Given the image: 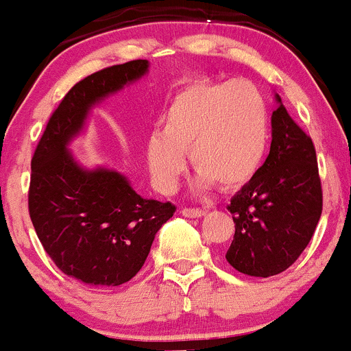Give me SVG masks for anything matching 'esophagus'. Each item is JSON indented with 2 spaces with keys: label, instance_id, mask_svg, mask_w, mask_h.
<instances>
[{
  "label": "esophagus",
  "instance_id": "obj_1",
  "mask_svg": "<svg viewBox=\"0 0 351 351\" xmlns=\"http://www.w3.org/2000/svg\"><path fill=\"white\" fill-rule=\"evenodd\" d=\"M180 213H182V216H186V218H199V216H204V211L197 208H182Z\"/></svg>",
  "mask_w": 351,
  "mask_h": 351
}]
</instances>
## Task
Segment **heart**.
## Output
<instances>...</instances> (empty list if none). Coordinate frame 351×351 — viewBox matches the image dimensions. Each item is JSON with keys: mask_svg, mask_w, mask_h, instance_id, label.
Masks as SVG:
<instances>
[{"mask_svg": "<svg viewBox=\"0 0 351 351\" xmlns=\"http://www.w3.org/2000/svg\"><path fill=\"white\" fill-rule=\"evenodd\" d=\"M270 136L269 106L252 82L194 81L165 108L162 130L147 138L150 177L160 193H172L189 155L197 186L230 191L258 172Z\"/></svg>", "mask_w": 351, "mask_h": 351, "instance_id": "heart-1", "label": "heart"}]
</instances>
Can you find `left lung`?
<instances>
[{
    "mask_svg": "<svg viewBox=\"0 0 351 351\" xmlns=\"http://www.w3.org/2000/svg\"><path fill=\"white\" fill-rule=\"evenodd\" d=\"M272 143L258 172L231 197L234 237L226 260L238 272L270 277L304 252L323 211V189L311 136L277 96Z\"/></svg>",
    "mask_w": 351,
    "mask_h": 351,
    "instance_id": "1",
    "label": "left lung"
}]
</instances>
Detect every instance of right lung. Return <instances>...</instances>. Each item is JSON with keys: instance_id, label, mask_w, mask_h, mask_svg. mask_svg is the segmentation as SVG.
<instances>
[{"instance_id": "1", "label": "right lung", "mask_w": 351, "mask_h": 351, "mask_svg": "<svg viewBox=\"0 0 351 351\" xmlns=\"http://www.w3.org/2000/svg\"><path fill=\"white\" fill-rule=\"evenodd\" d=\"M147 67V60H130L72 86L32 157L28 213L43 250L60 272L95 287L133 279L155 233L176 213L172 202L143 199L118 172L82 171L67 152L89 108L142 77Z\"/></svg>"}]
</instances>
